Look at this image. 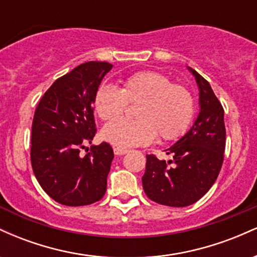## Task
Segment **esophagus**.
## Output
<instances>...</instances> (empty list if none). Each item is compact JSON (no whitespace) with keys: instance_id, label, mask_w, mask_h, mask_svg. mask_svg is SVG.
I'll return each mask as SVG.
<instances>
[{"instance_id":"obj_1","label":"esophagus","mask_w":257,"mask_h":257,"mask_svg":"<svg viewBox=\"0 0 257 257\" xmlns=\"http://www.w3.org/2000/svg\"><path fill=\"white\" fill-rule=\"evenodd\" d=\"M113 152H114V155H116V156H123V155H125V153H128V150H125V149H118V147H114Z\"/></svg>"}]
</instances>
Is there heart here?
I'll return each mask as SVG.
<instances>
[{"label":"heart","instance_id":"obj_1","mask_svg":"<svg viewBox=\"0 0 257 257\" xmlns=\"http://www.w3.org/2000/svg\"><path fill=\"white\" fill-rule=\"evenodd\" d=\"M128 104H139L135 120L118 119L106 124L101 138L118 147L143 146L161 140H176L185 134L193 119L194 98L184 84L157 71H140L128 76L122 87L100 84L94 95V107L102 120L122 116Z\"/></svg>","mask_w":257,"mask_h":257}]
</instances>
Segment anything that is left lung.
<instances>
[{
	"mask_svg": "<svg viewBox=\"0 0 257 257\" xmlns=\"http://www.w3.org/2000/svg\"><path fill=\"white\" fill-rule=\"evenodd\" d=\"M199 88L200 110L194 124L176 144L167 149L173 159L166 162L146 156L143 187L153 202L168 206L196 203L216 181L223 163L226 128L223 107L210 84L190 69Z\"/></svg>",
	"mask_w": 257,
	"mask_h": 257,
	"instance_id": "obj_1",
	"label": "left lung"
}]
</instances>
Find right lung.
<instances>
[{"mask_svg": "<svg viewBox=\"0 0 257 257\" xmlns=\"http://www.w3.org/2000/svg\"><path fill=\"white\" fill-rule=\"evenodd\" d=\"M112 69L88 61L59 77L38 102L32 120L31 166L38 184L55 202L89 205L104 197L113 150L107 143L81 149L96 134L94 95Z\"/></svg>", "mask_w": 257, "mask_h": 257, "instance_id": "1", "label": "right lung"}]
</instances>
